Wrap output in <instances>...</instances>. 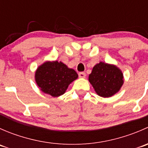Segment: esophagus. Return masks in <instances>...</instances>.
Here are the masks:
<instances>
[{"instance_id":"obj_1","label":"esophagus","mask_w":148,"mask_h":148,"mask_svg":"<svg viewBox=\"0 0 148 148\" xmlns=\"http://www.w3.org/2000/svg\"><path fill=\"white\" fill-rule=\"evenodd\" d=\"M79 77L80 78H85L86 77V74L84 72H80L79 73Z\"/></svg>"}]
</instances>
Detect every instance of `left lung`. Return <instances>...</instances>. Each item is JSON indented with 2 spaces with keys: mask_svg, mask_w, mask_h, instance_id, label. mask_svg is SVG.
Returning a JSON list of instances; mask_svg holds the SVG:
<instances>
[{
  "mask_svg": "<svg viewBox=\"0 0 148 148\" xmlns=\"http://www.w3.org/2000/svg\"><path fill=\"white\" fill-rule=\"evenodd\" d=\"M89 81L99 96L110 97L122 87L123 74L116 66L101 62L93 67Z\"/></svg>",
  "mask_w": 148,
  "mask_h": 148,
  "instance_id": "left-lung-1",
  "label": "left lung"
}]
</instances>
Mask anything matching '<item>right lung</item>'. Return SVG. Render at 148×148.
<instances>
[{"label":"right lung","instance_id":"obj_1","mask_svg":"<svg viewBox=\"0 0 148 148\" xmlns=\"http://www.w3.org/2000/svg\"><path fill=\"white\" fill-rule=\"evenodd\" d=\"M78 78V74L62 62H46L38 67L35 80L41 91L53 97L65 93L69 85Z\"/></svg>","mask_w":148,"mask_h":148}]
</instances>
